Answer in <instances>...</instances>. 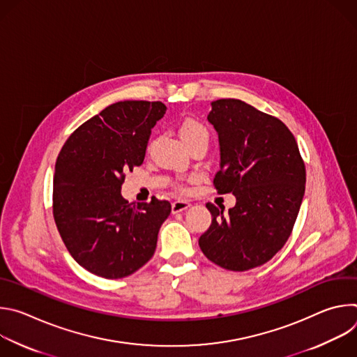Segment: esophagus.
<instances>
[{
	"mask_svg": "<svg viewBox=\"0 0 357 357\" xmlns=\"http://www.w3.org/2000/svg\"><path fill=\"white\" fill-rule=\"evenodd\" d=\"M189 206H190V203L186 200H175V202H172V213L174 215L179 213V212L188 209Z\"/></svg>",
	"mask_w": 357,
	"mask_h": 357,
	"instance_id": "1",
	"label": "esophagus"
}]
</instances>
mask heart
I'll return each instance as SVG.
<instances>
[{"label": "heart", "mask_w": 357, "mask_h": 357, "mask_svg": "<svg viewBox=\"0 0 357 357\" xmlns=\"http://www.w3.org/2000/svg\"><path fill=\"white\" fill-rule=\"evenodd\" d=\"M178 131L182 138V141L186 144V146H190L196 142H206L209 141V130L206 126L197 119L193 117H185L178 124ZM179 190L185 192V186H178Z\"/></svg>", "instance_id": "heart-1"}]
</instances>
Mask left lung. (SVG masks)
I'll return each mask as SVG.
<instances>
[{
  "label": "left lung",
  "instance_id": "8db88e82",
  "mask_svg": "<svg viewBox=\"0 0 357 357\" xmlns=\"http://www.w3.org/2000/svg\"><path fill=\"white\" fill-rule=\"evenodd\" d=\"M208 120L219 134L218 193H233L236 206L208 202L209 229L199 237L203 254L229 271H247L271 260L287 243L305 192V164L295 137L274 116L241 100L212 103Z\"/></svg>",
  "mask_w": 357,
  "mask_h": 357
}]
</instances>
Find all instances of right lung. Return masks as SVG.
Listing matches in <instances>:
<instances>
[{"label":"right lung","mask_w":357,"mask_h":357,"mask_svg":"<svg viewBox=\"0 0 357 357\" xmlns=\"http://www.w3.org/2000/svg\"><path fill=\"white\" fill-rule=\"evenodd\" d=\"M165 112L161 101H119L76 128L59 152L54 219L70 256L94 275L124 278L154 256L171 203L152 196L132 205L121 185L142 164L151 128Z\"/></svg>","instance_id":"add662e5"}]
</instances>
